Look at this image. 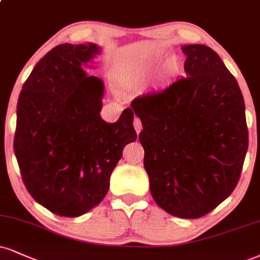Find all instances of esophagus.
<instances>
[{
    "label": "esophagus",
    "mask_w": 260,
    "mask_h": 260,
    "mask_svg": "<svg viewBox=\"0 0 260 260\" xmlns=\"http://www.w3.org/2000/svg\"><path fill=\"white\" fill-rule=\"evenodd\" d=\"M133 124H134V128H136V132L137 134L140 133V131H142V121H140L139 117H134V121H133Z\"/></svg>",
    "instance_id": "1"
}]
</instances>
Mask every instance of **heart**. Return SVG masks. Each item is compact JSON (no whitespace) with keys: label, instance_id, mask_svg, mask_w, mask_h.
Listing matches in <instances>:
<instances>
[{"label":"heart","instance_id":"obj_1","mask_svg":"<svg viewBox=\"0 0 260 260\" xmlns=\"http://www.w3.org/2000/svg\"><path fill=\"white\" fill-rule=\"evenodd\" d=\"M156 59H154V60L139 61L138 64L134 67L133 75L137 79H145V77H148L149 75L154 71ZM162 74L167 77L176 76L177 74H179V64H178L177 59L172 58L170 60L166 61L164 64V68H162Z\"/></svg>","mask_w":260,"mask_h":260}]
</instances>
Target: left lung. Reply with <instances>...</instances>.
I'll return each instance as SVG.
<instances>
[{"instance_id":"1","label":"left lung","mask_w":260,"mask_h":260,"mask_svg":"<svg viewBox=\"0 0 260 260\" xmlns=\"http://www.w3.org/2000/svg\"><path fill=\"white\" fill-rule=\"evenodd\" d=\"M179 79L131 103L150 192L167 213L196 219L220 205L239 183L248 149L245 100L219 55L205 45L181 47Z\"/></svg>"}]
</instances>
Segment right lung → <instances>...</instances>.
<instances>
[{
    "mask_svg": "<svg viewBox=\"0 0 260 260\" xmlns=\"http://www.w3.org/2000/svg\"><path fill=\"white\" fill-rule=\"evenodd\" d=\"M99 52L92 42L54 47L18 99L14 154L25 187L61 217H80L102 202L123 148L137 139L131 108L115 123L100 116L104 83L82 69Z\"/></svg>",
    "mask_w": 260,
    "mask_h": 260,
    "instance_id": "add662e5",
    "label": "right lung"
}]
</instances>
